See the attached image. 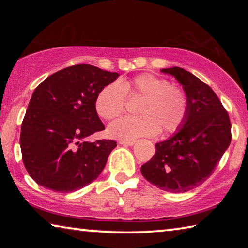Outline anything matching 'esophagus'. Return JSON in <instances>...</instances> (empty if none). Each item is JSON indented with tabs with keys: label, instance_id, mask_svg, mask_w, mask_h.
<instances>
[{
	"label": "esophagus",
	"instance_id": "1",
	"mask_svg": "<svg viewBox=\"0 0 248 248\" xmlns=\"http://www.w3.org/2000/svg\"><path fill=\"white\" fill-rule=\"evenodd\" d=\"M134 142L135 141H123V140H121L120 141V144H122V145H127V147H131V145H133L134 144Z\"/></svg>",
	"mask_w": 248,
	"mask_h": 248
}]
</instances>
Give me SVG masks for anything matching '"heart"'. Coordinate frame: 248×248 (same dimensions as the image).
<instances>
[{"label": "heart", "mask_w": 248, "mask_h": 248, "mask_svg": "<svg viewBox=\"0 0 248 248\" xmlns=\"http://www.w3.org/2000/svg\"><path fill=\"white\" fill-rule=\"evenodd\" d=\"M143 97L139 106L140 116H126L108 126L110 138L132 141L140 137H154L159 131L174 133L181 128L188 111L187 94L170 81L152 73H141L121 82H111L96 98L97 114L105 120H114L124 113L126 99Z\"/></svg>", "instance_id": "b5f03b06"}]
</instances>
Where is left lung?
Wrapping results in <instances>:
<instances>
[{
  "label": "left lung",
  "instance_id": "1",
  "mask_svg": "<svg viewBox=\"0 0 248 248\" xmlns=\"http://www.w3.org/2000/svg\"><path fill=\"white\" fill-rule=\"evenodd\" d=\"M161 72L175 77L183 86L188 98L187 116L171 138L155 144V154L142 165L141 172L162 191L184 193L211 176L232 141V125L208 84L182 67Z\"/></svg>",
  "mask_w": 248,
  "mask_h": 248
}]
</instances>
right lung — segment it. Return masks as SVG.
Listing matches in <instances>:
<instances>
[{"label":"right lung","mask_w":248,"mask_h":248,"mask_svg":"<svg viewBox=\"0 0 248 248\" xmlns=\"http://www.w3.org/2000/svg\"><path fill=\"white\" fill-rule=\"evenodd\" d=\"M120 74L89 64L57 71L33 91L21 124L20 147L33 181L54 192L89 185L117 143L86 141L105 130L94 103L99 91Z\"/></svg>","instance_id":"obj_1"}]
</instances>
